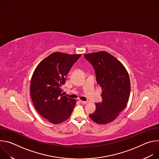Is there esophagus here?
<instances>
[{
  "label": "esophagus",
  "instance_id": "esophagus-1",
  "mask_svg": "<svg viewBox=\"0 0 159 159\" xmlns=\"http://www.w3.org/2000/svg\"><path fill=\"white\" fill-rule=\"evenodd\" d=\"M79 101L80 102V103H82V104H87V101H82V100H79Z\"/></svg>",
  "mask_w": 159,
  "mask_h": 159
}]
</instances>
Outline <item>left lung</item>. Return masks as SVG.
Listing matches in <instances>:
<instances>
[{"label": "left lung", "instance_id": "1", "mask_svg": "<svg viewBox=\"0 0 159 159\" xmlns=\"http://www.w3.org/2000/svg\"><path fill=\"white\" fill-rule=\"evenodd\" d=\"M94 67L96 81L102 87V102L96 103V111L89 117L98 124L114 121L126 106L130 94V80L123 65L106 52L84 55Z\"/></svg>", "mask_w": 159, "mask_h": 159}]
</instances>
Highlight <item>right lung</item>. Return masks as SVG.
<instances>
[{
    "instance_id": "1",
    "label": "right lung",
    "mask_w": 159,
    "mask_h": 159,
    "mask_svg": "<svg viewBox=\"0 0 159 159\" xmlns=\"http://www.w3.org/2000/svg\"><path fill=\"white\" fill-rule=\"evenodd\" d=\"M81 55L55 52L36 66L31 82L33 104L39 115L52 123L59 124L71 115L76 101L62 94L61 85Z\"/></svg>"
}]
</instances>
